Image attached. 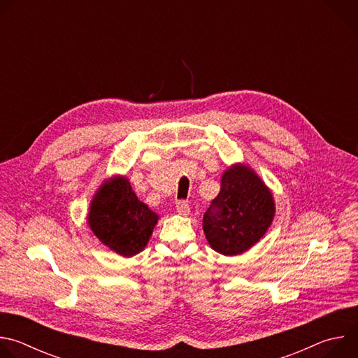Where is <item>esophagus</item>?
I'll list each match as a JSON object with an SVG mask.
<instances>
[{"label": "esophagus", "instance_id": "obj_1", "mask_svg": "<svg viewBox=\"0 0 358 358\" xmlns=\"http://www.w3.org/2000/svg\"><path fill=\"white\" fill-rule=\"evenodd\" d=\"M176 208H177V213L180 215H188L189 214V206L187 203V201H178L176 203Z\"/></svg>", "mask_w": 358, "mask_h": 358}]
</instances>
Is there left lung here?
Masks as SVG:
<instances>
[{
    "instance_id": "left-lung-1",
    "label": "left lung",
    "mask_w": 358,
    "mask_h": 358,
    "mask_svg": "<svg viewBox=\"0 0 358 358\" xmlns=\"http://www.w3.org/2000/svg\"><path fill=\"white\" fill-rule=\"evenodd\" d=\"M276 213L273 194L253 169L229 166L221 177V191L203 214L202 229L210 246L235 257L258 243L271 228Z\"/></svg>"
}]
</instances>
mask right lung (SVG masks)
Instances as JSON below:
<instances>
[{"label":"right lung","instance_id":"right-lung-1","mask_svg":"<svg viewBox=\"0 0 358 358\" xmlns=\"http://www.w3.org/2000/svg\"><path fill=\"white\" fill-rule=\"evenodd\" d=\"M159 220V214L137 198L124 176H113L101 182L87 213V225L94 236L124 258L145 248Z\"/></svg>","mask_w":358,"mask_h":358}]
</instances>
